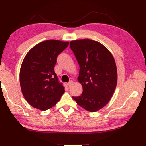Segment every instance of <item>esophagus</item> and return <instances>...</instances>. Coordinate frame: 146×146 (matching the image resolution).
Wrapping results in <instances>:
<instances>
[{"label":"esophagus","mask_w":146,"mask_h":146,"mask_svg":"<svg viewBox=\"0 0 146 146\" xmlns=\"http://www.w3.org/2000/svg\"><path fill=\"white\" fill-rule=\"evenodd\" d=\"M72 84H73V81L72 80H70V81H69V82L67 84V85L70 87Z\"/></svg>","instance_id":"1"}]
</instances>
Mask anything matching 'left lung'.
Returning a JSON list of instances; mask_svg holds the SVG:
<instances>
[{"label": "left lung", "mask_w": 146, "mask_h": 146, "mask_svg": "<svg viewBox=\"0 0 146 146\" xmlns=\"http://www.w3.org/2000/svg\"><path fill=\"white\" fill-rule=\"evenodd\" d=\"M70 49L80 66L78 81L83 88L72 96L86 110L94 112L108 103L117 84V68L113 56L98 42L89 39L71 41Z\"/></svg>", "instance_id": "1"}]
</instances>
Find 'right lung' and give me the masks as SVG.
Wrapping results in <instances>:
<instances>
[{"label": "right lung", "instance_id": "1", "mask_svg": "<svg viewBox=\"0 0 146 146\" xmlns=\"http://www.w3.org/2000/svg\"><path fill=\"white\" fill-rule=\"evenodd\" d=\"M68 45V42L55 40L42 42L24 58L20 71L21 90L26 100L35 108L50 109L64 93L54 67L58 56Z\"/></svg>", "mask_w": 146, "mask_h": 146}]
</instances>
